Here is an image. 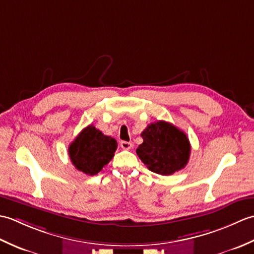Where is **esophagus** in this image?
I'll return each instance as SVG.
<instances>
[{
	"label": "esophagus",
	"instance_id": "34e87169",
	"mask_svg": "<svg viewBox=\"0 0 254 254\" xmlns=\"http://www.w3.org/2000/svg\"><path fill=\"white\" fill-rule=\"evenodd\" d=\"M120 146H121L123 149H131L132 143L126 142V141H121V142H120Z\"/></svg>",
	"mask_w": 254,
	"mask_h": 254
}]
</instances>
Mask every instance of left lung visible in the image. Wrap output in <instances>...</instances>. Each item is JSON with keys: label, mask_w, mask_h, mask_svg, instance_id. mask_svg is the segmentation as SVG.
Here are the masks:
<instances>
[{"label": "left lung", "mask_w": 254, "mask_h": 254, "mask_svg": "<svg viewBox=\"0 0 254 254\" xmlns=\"http://www.w3.org/2000/svg\"><path fill=\"white\" fill-rule=\"evenodd\" d=\"M143 143L136 154L155 174L169 176L187 166L191 146L187 134L165 121L150 123L142 132Z\"/></svg>", "instance_id": "left-lung-1"}]
</instances>
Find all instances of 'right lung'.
Listing matches in <instances>:
<instances>
[{"instance_id":"obj_1","label":"right lung","mask_w":254,"mask_h":254,"mask_svg":"<svg viewBox=\"0 0 254 254\" xmlns=\"http://www.w3.org/2000/svg\"><path fill=\"white\" fill-rule=\"evenodd\" d=\"M117 147L115 138L105 135L90 124L69 144L68 155L75 168L94 176L112 159Z\"/></svg>"}]
</instances>
